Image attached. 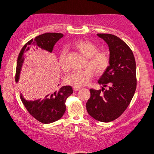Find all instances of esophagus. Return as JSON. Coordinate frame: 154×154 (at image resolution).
Instances as JSON below:
<instances>
[{
    "instance_id": "34e87169",
    "label": "esophagus",
    "mask_w": 154,
    "mask_h": 154,
    "mask_svg": "<svg viewBox=\"0 0 154 154\" xmlns=\"http://www.w3.org/2000/svg\"><path fill=\"white\" fill-rule=\"evenodd\" d=\"M73 88V90L75 91H77L81 90V88L80 87H75L74 86Z\"/></svg>"
}]
</instances>
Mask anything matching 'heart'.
<instances>
[{"instance_id": "b5f03b06", "label": "heart", "mask_w": 154, "mask_h": 154, "mask_svg": "<svg viewBox=\"0 0 154 154\" xmlns=\"http://www.w3.org/2000/svg\"><path fill=\"white\" fill-rule=\"evenodd\" d=\"M75 46L88 59L87 66L83 70L73 71L65 77L66 83L75 87H84L90 82L94 75V71L98 75H102L110 65V55L106 51H98L99 49L93 42L87 40L78 41ZM67 50L64 49L60 55V65L63 69L67 68L66 62Z\"/></svg>"}]
</instances>
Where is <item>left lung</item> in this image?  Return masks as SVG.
I'll list each match as a JSON object with an SVG mask.
<instances>
[{
    "mask_svg": "<svg viewBox=\"0 0 154 154\" xmlns=\"http://www.w3.org/2000/svg\"><path fill=\"white\" fill-rule=\"evenodd\" d=\"M106 42L110 50V65L98 83L104 87L90 89L87 110L94 119L103 122L116 120L126 110L136 89V61L131 49L119 37L97 34Z\"/></svg>",
    "mask_w": 154,
    "mask_h": 154,
    "instance_id": "8db88e82",
    "label": "left lung"
}]
</instances>
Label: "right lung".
<instances>
[{
  "mask_svg": "<svg viewBox=\"0 0 154 154\" xmlns=\"http://www.w3.org/2000/svg\"><path fill=\"white\" fill-rule=\"evenodd\" d=\"M63 36V35L61 33H45L28 41L23 46L18 55L15 75L16 82L17 83L19 79L26 52L30 49L35 51L38 48L51 52L55 44ZM73 93L71 86H63L55 92L45 95L43 99L28 101L22 94L20 99L28 112L34 119L43 124H50L63 116L66 109V100Z\"/></svg>",
  "mask_w": 154,
  "mask_h": 154,
  "instance_id": "right-lung-1",
  "label": "right lung"
}]
</instances>
